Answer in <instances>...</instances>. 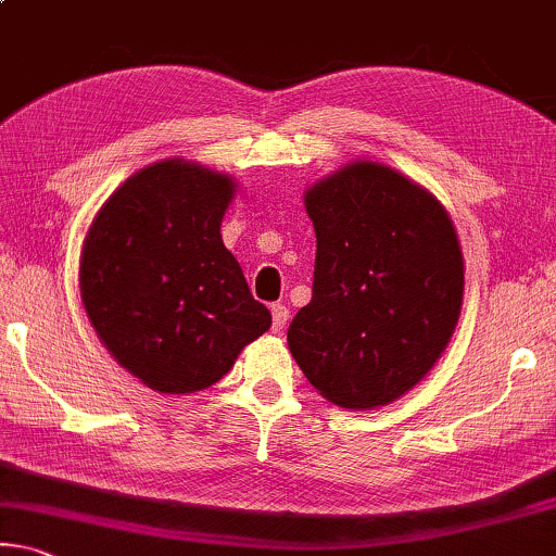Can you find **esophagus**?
I'll use <instances>...</instances> for the list:
<instances>
[{"mask_svg":"<svg viewBox=\"0 0 556 556\" xmlns=\"http://www.w3.org/2000/svg\"><path fill=\"white\" fill-rule=\"evenodd\" d=\"M289 321V309L285 304H275L271 306V329L275 331H281Z\"/></svg>","mask_w":556,"mask_h":556,"instance_id":"esophagus-1","label":"esophagus"}]
</instances>
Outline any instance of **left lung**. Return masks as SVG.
<instances>
[{"instance_id": "8db88e82", "label": "left lung", "mask_w": 556, "mask_h": 556, "mask_svg": "<svg viewBox=\"0 0 556 556\" xmlns=\"http://www.w3.org/2000/svg\"><path fill=\"white\" fill-rule=\"evenodd\" d=\"M312 302L287 341L326 401L378 408L422 381L451 341L465 264L451 215L389 165L356 161L304 192Z\"/></svg>"}]
</instances>
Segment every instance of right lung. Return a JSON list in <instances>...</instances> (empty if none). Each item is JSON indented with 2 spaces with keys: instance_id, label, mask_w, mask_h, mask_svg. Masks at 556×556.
Returning <instances> with one entry per match:
<instances>
[{
  "instance_id": "right-lung-1",
  "label": "right lung",
  "mask_w": 556,
  "mask_h": 556,
  "mask_svg": "<svg viewBox=\"0 0 556 556\" xmlns=\"http://www.w3.org/2000/svg\"><path fill=\"white\" fill-rule=\"evenodd\" d=\"M235 188L230 175L170 157L130 175L86 232L88 321L157 393L210 389L271 326L219 235Z\"/></svg>"
}]
</instances>
